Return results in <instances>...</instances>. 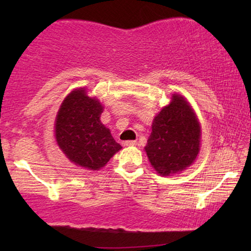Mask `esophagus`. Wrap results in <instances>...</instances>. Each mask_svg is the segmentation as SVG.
<instances>
[{"instance_id": "1", "label": "esophagus", "mask_w": 251, "mask_h": 251, "mask_svg": "<svg viewBox=\"0 0 251 251\" xmlns=\"http://www.w3.org/2000/svg\"><path fill=\"white\" fill-rule=\"evenodd\" d=\"M123 145H125V146H135V145H137V142H136V140H126V142H123Z\"/></svg>"}]
</instances>
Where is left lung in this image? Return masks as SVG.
Segmentation results:
<instances>
[{
    "mask_svg": "<svg viewBox=\"0 0 251 251\" xmlns=\"http://www.w3.org/2000/svg\"><path fill=\"white\" fill-rule=\"evenodd\" d=\"M201 126L192 106L181 95L174 94L153 120L145 151L154 170L171 176L186 169L200 152Z\"/></svg>",
    "mask_w": 251,
    "mask_h": 251,
    "instance_id": "8db88e82",
    "label": "left lung"
}]
</instances>
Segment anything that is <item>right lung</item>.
Wrapping results in <instances>:
<instances>
[{"instance_id":"add662e5","label":"right lung","mask_w":251,"mask_h":251,"mask_svg":"<svg viewBox=\"0 0 251 251\" xmlns=\"http://www.w3.org/2000/svg\"><path fill=\"white\" fill-rule=\"evenodd\" d=\"M102 105L89 97L84 88L75 89L61 102L54 122V137L71 162L99 170L122 149L102 125Z\"/></svg>"}]
</instances>
